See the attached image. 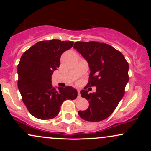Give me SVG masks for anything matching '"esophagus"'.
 <instances>
[{
  "label": "esophagus",
  "instance_id": "obj_1",
  "mask_svg": "<svg viewBox=\"0 0 151 151\" xmlns=\"http://www.w3.org/2000/svg\"><path fill=\"white\" fill-rule=\"evenodd\" d=\"M77 93H78V97H80V91H79V90H78L77 91Z\"/></svg>",
  "mask_w": 151,
  "mask_h": 151
}]
</instances>
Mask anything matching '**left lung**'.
<instances>
[{
    "label": "left lung",
    "instance_id": "8db88e82",
    "mask_svg": "<svg viewBox=\"0 0 151 151\" xmlns=\"http://www.w3.org/2000/svg\"><path fill=\"white\" fill-rule=\"evenodd\" d=\"M73 47L84 57L90 68L89 82L80 91L81 97L89 101V108L78 114L87 121L104 120L124 96L129 79V63L121 52L106 43L77 42ZM89 86H96V92L88 93L86 89Z\"/></svg>",
    "mask_w": 151,
    "mask_h": 151
}]
</instances>
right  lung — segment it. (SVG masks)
<instances>
[{"mask_svg":"<svg viewBox=\"0 0 151 151\" xmlns=\"http://www.w3.org/2000/svg\"><path fill=\"white\" fill-rule=\"evenodd\" d=\"M73 44L55 39L40 41L22 54L18 65V89L27 110L37 119L56 117L65 100L77 98V91L72 86L57 91L52 85V74L60 67V57Z\"/></svg>","mask_w":151,"mask_h":151,"instance_id":"right-lung-1","label":"right lung"}]
</instances>
